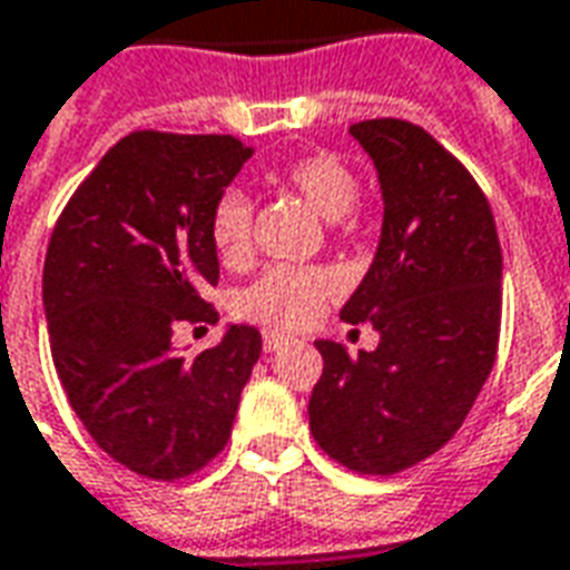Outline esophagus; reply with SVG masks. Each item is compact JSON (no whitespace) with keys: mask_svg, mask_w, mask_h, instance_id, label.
I'll return each instance as SVG.
<instances>
[{"mask_svg":"<svg viewBox=\"0 0 570 570\" xmlns=\"http://www.w3.org/2000/svg\"><path fill=\"white\" fill-rule=\"evenodd\" d=\"M292 337L288 334H282V331H264V350L266 353H276L282 346H288Z\"/></svg>","mask_w":570,"mask_h":570,"instance_id":"esophagus-1","label":"esophagus"}]
</instances>
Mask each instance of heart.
Here are the masks:
<instances>
[{"mask_svg": "<svg viewBox=\"0 0 570 570\" xmlns=\"http://www.w3.org/2000/svg\"><path fill=\"white\" fill-rule=\"evenodd\" d=\"M282 177L292 184L309 208L337 220L358 199V177L350 165L334 153H309L294 159ZM214 252L227 264H242L252 254V202L239 189H224L214 202L208 217ZM337 292V276L325 266L278 264L264 269L252 285L239 294V313L261 325L273 328H301L313 322L318 306Z\"/></svg>", "mask_w": 570, "mask_h": 570, "instance_id": "1", "label": "heart"}]
</instances>
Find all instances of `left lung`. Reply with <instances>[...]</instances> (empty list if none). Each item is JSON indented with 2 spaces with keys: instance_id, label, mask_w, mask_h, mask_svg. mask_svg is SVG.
Returning a JSON list of instances; mask_svg holds the SVG:
<instances>
[{
  "instance_id": "1",
  "label": "left lung",
  "mask_w": 570,
  "mask_h": 570,
  "mask_svg": "<svg viewBox=\"0 0 570 570\" xmlns=\"http://www.w3.org/2000/svg\"><path fill=\"white\" fill-rule=\"evenodd\" d=\"M350 135L377 168L383 227L341 318L371 322L381 343L350 356L316 341L309 430L346 470L393 475L458 433L494 368L503 254L485 193L430 131L368 119Z\"/></svg>"
}]
</instances>
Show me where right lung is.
<instances>
[{
    "instance_id": "1",
    "label": "right lung",
    "mask_w": 570,
    "mask_h": 570,
    "mask_svg": "<svg viewBox=\"0 0 570 570\" xmlns=\"http://www.w3.org/2000/svg\"><path fill=\"white\" fill-rule=\"evenodd\" d=\"M248 159L233 135L131 131L48 242L42 304L63 393L88 435L144 479H187L224 451L261 358L252 325L193 358L171 346L180 322H217L202 297L220 278L208 217Z\"/></svg>"
}]
</instances>
